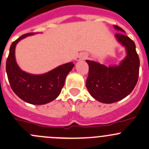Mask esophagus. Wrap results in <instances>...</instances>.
Listing matches in <instances>:
<instances>
[{"mask_svg":"<svg viewBox=\"0 0 149 149\" xmlns=\"http://www.w3.org/2000/svg\"><path fill=\"white\" fill-rule=\"evenodd\" d=\"M87 54L85 53H83L82 54L79 55V56H78L77 58V61H79V60H84V59H87Z\"/></svg>","mask_w":149,"mask_h":149,"instance_id":"obj_1","label":"esophagus"}]
</instances>
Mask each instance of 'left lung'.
<instances>
[{"instance_id":"obj_1","label":"left lung","mask_w":149,"mask_h":149,"mask_svg":"<svg viewBox=\"0 0 149 149\" xmlns=\"http://www.w3.org/2000/svg\"><path fill=\"white\" fill-rule=\"evenodd\" d=\"M114 28L123 32L116 33V37L127 52L120 65L108 67L86 60L89 65L86 87L95 99L104 103H113L125 98L133 91L139 79L140 60L135 43L124 34L123 29L116 25Z\"/></svg>"}]
</instances>
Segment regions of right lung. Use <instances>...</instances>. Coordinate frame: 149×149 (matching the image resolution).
<instances>
[{"mask_svg": "<svg viewBox=\"0 0 149 149\" xmlns=\"http://www.w3.org/2000/svg\"><path fill=\"white\" fill-rule=\"evenodd\" d=\"M33 34L28 33L20 36L11 44L6 60V72L10 87L15 94L25 102L44 105L56 99L60 94L66 77L74 64H62L44 74H28L18 67L15 59V47L21 39Z\"/></svg>", "mask_w": 149, "mask_h": 149, "instance_id": "obj_1", "label": "right lung"}]
</instances>
